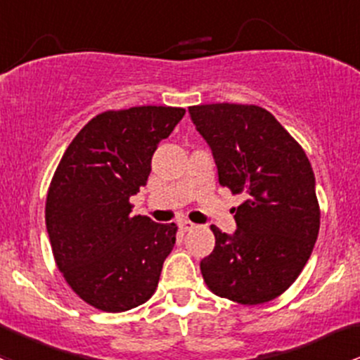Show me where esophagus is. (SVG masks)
I'll return each instance as SVG.
<instances>
[{"label": "esophagus", "mask_w": 360, "mask_h": 360, "mask_svg": "<svg viewBox=\"0 0 360 360\" xmlns=\"http://www.w3.org/2000/svg\"><path fill=\"white\" fill-rule=\"evenodd\" d=\"M179 228L183 231H191L195 229V222L191 221H179Z\"/></svg>", "instance_id": "34e87169"}]
</instances>
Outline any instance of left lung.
Wrapping results in <instances>:
<instances>
[{
    "label": "left lung",
    "mask_w": 360,
    "mask_h": 360,
    "mask_svg": "<svg viewBox=\"0 0 360 360\" xmlns=\"http://www.w3.org/2000/svg\"><path fill=\"white\" fill-rule=\"evenodd\" d=\"M188 112L214 153L219 184L245 195L233 236L210 226L215 247L200 262L203 281L241 305L274 300L300 276L319 234L312 165L266 108L212 103Z\"/></svg>",
    "instance_id": "obj_1"
}]
</instances>
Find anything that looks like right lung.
Returning <instances> with one entry per match:
<instances>
[{
	"mask_svg": "<svg viewBox=\"0 0 360 360\" xmlns=\"http://www.w3.org/2000/svg\"><path fill=\"white\" fill-rule=\"evenodd\" d=\"M177 107L107 110L72 139L46 196V229L56 267L79 298L103 312L150 300L176 243L177 226L131 215L151 157L184 117Z\"/></svg>",
	"mask_w": 360,
	"mask_h": 360,
	"instance_id": "right-lung-1",
	"label": "right lung"
}]
</instances>
